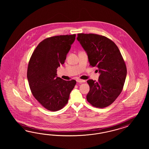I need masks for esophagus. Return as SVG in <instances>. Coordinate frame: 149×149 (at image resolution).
<instances>
[{
  "label": "esophagus",
  "mask_w": 149,
  "mask_h": 149,
  "mask_svg": "<svg viewBox=\"0 0 149 149\" xmlns=\"http://www.w3.org/2000/svg\"><path fill=\"white\" fill-rule=\"evenodd\" d=\"M77 81L79 83H83V82H85V80H80V79H77Z\"/></svg>",
  "instance_id": "obj_1"
}]
</instances>
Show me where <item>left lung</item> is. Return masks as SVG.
<instances>
[{
  "label": "left lung",
  "mask_w": 149,
  "mask_h": 149,
  "mask_svg": "<svg viewBox=\"0 0 149 149\" xmlns=\"http://www.w3.org/2000/svg\"><path fill=\"white\" fill-rule=\"evenodd\" d=\"M77 40L88 56L92 67H97L98 81H87L90 91L87 101L93 107L103 108L121 93L127 75L126 64L117 46L107 37L95 34H78Z\"/></svg>",
  "instance_id": "obj_1"
}]
</instances>
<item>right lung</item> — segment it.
<instances>
[{
	"instance_id": "add662e5",
	"label": "right lung",
	"mask_w": 149,
	"mask_h": 149,
	"mask_svg": "<svg viewBox=\"0 0 149 149\" xmlns=\"http://www.w3.org/2000/svg\"><path fill=\"white\" fill-rule=\"evenodd\" d=\"M75 34L52 36L37 46L28 64L27 79L32 94L45 108L52 111L63 108L77 82L57 77V69L63 65Z\"/></svg>"
}]
</instances>
